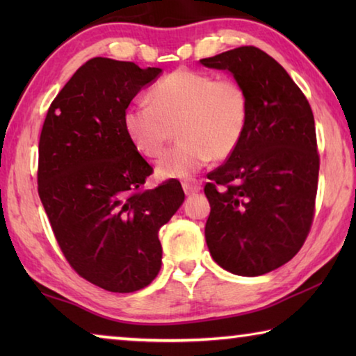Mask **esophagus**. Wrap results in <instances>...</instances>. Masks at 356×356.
Wrapping results in <instances>:
<instances>
[{"label":"esophagus","mask_w":356,"mask_h":356,"mask_svg":"<svg viewBox=\"0 0 356 356\" xmlns=\"http://www.w3.org/2000/svg\"><path fill=\"white\" fill-rule=\"evenodd\" d=\"M182 188L185 191V195H195V193H197L201 190V185L197 180H185V182L182 184Z\"/></svg>","instance_id":"1"}]
</instances>
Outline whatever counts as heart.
<instances>
[{"instance_id": "b5f03b06", "label": "heart", "mask_w": 356, "mask_h": 356, "mask_svg": "<svg viewBox=\"0 0 356 356\" xmlns=\"http://www.w3.org/2000/svg\"><path fill=\"white\" fill-rule=\"evenodd\" d=\"M149 104L130 105L122 122L135 149L149 159L159 156L177 130L180 141L156 161L160 179H186L212 156L227 159L248 127V94L234 78L177 69L154 84Z\"/></svg>"}]
</instances>
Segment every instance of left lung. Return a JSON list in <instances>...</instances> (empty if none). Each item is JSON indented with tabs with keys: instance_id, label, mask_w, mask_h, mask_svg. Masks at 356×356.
<instances>
[{
	"instance_id": "left-lung-1",
	"label": "left lung",
	"mask_w": 356,
	"mask_h": 356,
	"mask_svg": "<svg viewBox=\"0 0 356 356\" xmlns=\"http://www.w3.org/2000/svg\"><path fill=\"white\" fill-rule=\"evenodd\" d=\"M201 64L231 72L250 99L242 143L207 174L206 242L227 272L265 275L297 254L314 218V116L284 67L256 47L234 48Z\"/></svg>"
}]
</instances>
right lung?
I'll use <instances>...</instances> for the list:
<instances>
[{"label": "right lung", "mask_w": 356, "mask_h": 356, "mask_svg": "<svg viewBox=\"0 0 356 356\" xmlns=\"http://www.w3.org/2000/svg\"><path fill=\"white\" fill-rule=\"evenodd\" d=\"M161 74L92 58L48 108L39 140V196L70 267L105 291L149 286L161 267L160 227L185 200L176 179L143 190L152 166L124 129V111Z\"/></svg>", "instance_id": "obj_1"}]
</instances>
